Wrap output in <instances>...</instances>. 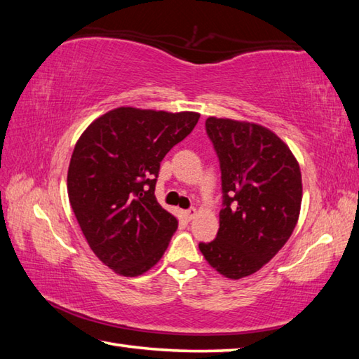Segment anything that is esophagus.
Wrapping results in <instances>:
<instances>
[{
    "mask_svg": "<svg viewBox=\"0 0 359 359\" xmlns=\"http://www.w3.org/2000/svg\"><path fill=\"white\" fill-rule=\"evenodd\" d=\"M198 215V210L196 209H188V210H185V217L188 218V220H193V218L194 217H196Z\"/></svg>",
    "mask_w": 359,
    "mask_h": 359,
    "instance_id": "esophagus-1",
    "label": "esophagus"
}]
</instances>
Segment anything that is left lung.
Masks as SVG:
<instances>
[{"instance_id":"8db88e82","label":"left lung","mask_w":359,"mask_h":359,"mask_svg":"<svg viewBox=\"0 0 359 359\" xmlns=\"http://www.w3.org/2000/svg\"><path fill=\"white\" fill-rule=\"evenodd\" d=\"M205 130L220 160L223 209L217 238L199 250L218 274L239 280L269 263L293 233L299 163L274 131L253 121L209 117Z\"/></svg>"}]
</instances>
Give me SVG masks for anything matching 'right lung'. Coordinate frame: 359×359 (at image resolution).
Segmentation results:
<instances>
[{
    "instance_id": "1",
    "label": "right lung",
    "mask_w": 359,
    "mask_h": 359,
    "mask_svg": "<svg viewBox=\"0 0 359 359\" xmlns=\"http://www.w3.org/2000/svg\"><path fill=\"white\" fill-rule=\"evenodd\" d=\"M198 112L115 107L87 126L71 155L68 196L101 263L123 277L151 269L179 220L155 198L160 163L198 123Z\"/></svg>"
}]
</instances>
